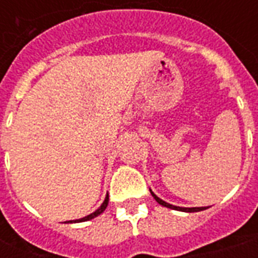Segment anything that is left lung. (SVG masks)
I'll return each instance as SVG.
<instances>
[{
    "label": "left lung",
    "instance_id": "left-lung-1",
    "mask_svg": "<svg viewBox=\"0 0 258 258\" xmlns=\"http://www.w3.org/2000/svg\"><path fill=\"white\" fill-rule=\"evenodd\" d=\"M151 194H153V197L155 198V201H157L159 205H162V206H166V208H169V209H174V210H179V212L194 213V212H201V210L208 209V208H179V206H174V205H170V204H167V202H165V201H162L161 198H158V197L155 196L153 191H151Z\"/></svg>",
    "mask_w": 258,
    "mask_h": 258
}]
</instances>
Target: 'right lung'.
Masks as SVG:
<instances>
[{"mask_svg":"<svg viewBox=\"0 0 258 258\" xmlns=\"http://www.w3.org/2000/svg\"><path fill=\"white\" fill-rule=\"evenodd\" d=\"M107 205H108V194H107V197H105L104 202L101 204V206L99 209H97L96 212H93L92 214H89V216L84 217V218H82V220H75V221H68V222H84V221H88V220H92V218H95V217H97L99 214H101V213L104 212L105 208H107Z\"/></svg>","mask_w":258,"mask_h":258,"instance_id":"right-lung-1","label":"right lung"}]
</instances>
